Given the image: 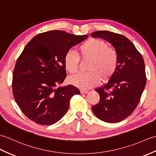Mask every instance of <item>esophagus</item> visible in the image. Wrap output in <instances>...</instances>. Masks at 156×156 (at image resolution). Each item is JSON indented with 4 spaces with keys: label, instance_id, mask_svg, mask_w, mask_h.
<instances>
[{
    "label": "esophagus",
    "instance_id": "1",
    "mask_svg": "<svg viewBox=\"0 0 156 156\" xmlns=\"http://www.w3.org/2000/svg\"><path fill=\"white\" fill-rule=\"evenodd\" d=\"M80 92L82 94H86V93H87V92H88V90H86V89H81Z\"/></svg>",
    "mask_w": 156,
    "mask_h": 156
}]
</instances>
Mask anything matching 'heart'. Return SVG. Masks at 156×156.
I'll return each mask as SVG.
<instances>
[{
  "label": "heart",
  "mask_w": 156,
  "mask_h": 156,
  "mask_svg": "<svg viewBox=\"0 0 156 156\" xmlns=\"http://www.w3.org/2000/svg\"><path fill=\"white\" fill-rule=\"evenodd\" d=\"M77 53L68 51L64 58V67L70 74L79 71L80 58L89 60L87 67L88 72L70 78L72 84L82 88H88L98 84L102 79L107 81L117 70L119 54L117 49L109 47L107 43L99 39L91 38L77 48Z\"/></svg>",
  "instance_id": "obj_1"
}]
</instances>
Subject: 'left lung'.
Returning <instances> with one entry per match:
<instances>
[{
    "label": "left lung",
    "mask_w": 156,
    "mask_h": 156,
    "mask_svg": "<svg viewBox=\"0 0 156 156\" xmlns=\"http://www.w3.org/2000/svg\"><path fill=\"white\" fill-rule=\"evenodd\" d=\"M91 36L108 41L119 54L115 73L107 84L95 90L100 96V101L92 106V112L105 122H120L136 108L146 84L144 58L133 43L124 35L98 31Z\"/></svg>",
    "instance_id": "8db88e82"
}]
</instances>
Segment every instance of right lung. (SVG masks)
<instances>
[{"label":"right lung","instance_id":"add662e5","mask_svg":"<svg viewBox=\"0 0 156 156\" xmlns=\"http://www.w3.org/2000/svg\"><path fill=\"white\" fill-rule=\"evenodd\" d=\"M88 37L49 31L26 45L15 64L12 88L16 104L30 120L42 125L55 123L68 111L71 98L80 93L72 84L58 85L67 76L65 54Z\"/></svg>","mask_w":156,"mask_h":156}]
</instances>
